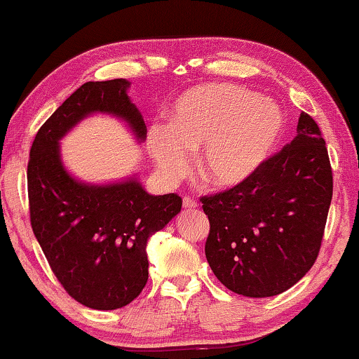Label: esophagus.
Listing matches in <instances>:
<instances>
[{
  "mask_svg": "<svg viewBox=\"0 0 359 359\" xmlns=\"http://www.w3.org/2000/svg\"><path fill=\"white\" fill-rule=\"evenodd\" d=\"M198 201H196L194 198H191V196H184L183 198V208L188 209V210H193L198 208Z\"/></svg>",
  "mask_w": 359,
  "mask_h": 359,
  "instance_id": "1",
  "label": "esophagus"
}]
</instances>
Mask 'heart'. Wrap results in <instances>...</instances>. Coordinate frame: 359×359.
I'll return each mask as SVG.
<instances>
[{
	"label": "heart",
	"instance_id": "heart-1",
	"mask_svg": "<svg viewBox=\"0 0 359 359\" xmlns=\"http://www.w3.org/2000/svg\"><path fill=\"white\" fill-rule=\"evenodd\" d=\"M281 112L245 88L210 83L183 93L171 111L170 126H154L149 149L160 173L176 181L189 170V151H198L201 176L219 188L252 176L276 144Z\"/></svg>",
	"mask_w": 359,
	"mask_h": 359
}]
</instances>
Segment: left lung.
<instances>
[{"label":"left lung","mask_w":359,"mask_h":359,"mask_svg":"<svg viewBox=\"0 0 359 359\" xmlns=\"http://www.w3.org/2000/svg\"><path fill=\"white\" fill-rule=\"evenodd\" d=\"M333 194L330 158L317 122L301 112L297 135L242 183L203 196L205 258L225 287L271 297L292 287L320 252Z\"/></svg>","instance_id":"8db88e82"}]
</instances>
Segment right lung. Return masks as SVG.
<instances>
[{"label": "right lung", "instance_id": "right-lung-1", "mask_svg": "<svg viewBox=\"0 0 359 359\" xmlns=\"http://www.w3.org/2000/svg\"><path fill=\"white\" fill-rule=\"evenodd\" d=\"M129 81H88L39 129L27 163L32 232L58 283L83 306L114 311L130 304L149 279L147 242L181 210L178 194L150 196L135 180L109 186L78 183L62 166L58 140L90 112L147 127L127 96Z\"/></svg>", "mask_w": 359, "mask_h": 359}]
</instances>
